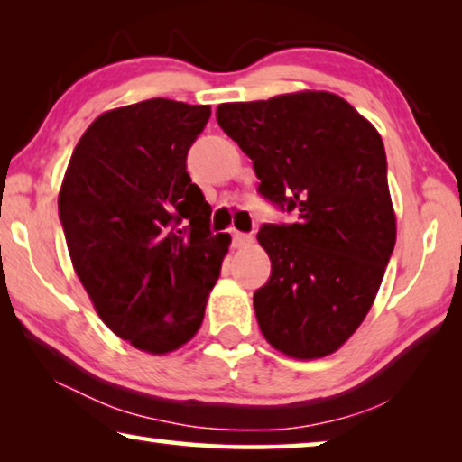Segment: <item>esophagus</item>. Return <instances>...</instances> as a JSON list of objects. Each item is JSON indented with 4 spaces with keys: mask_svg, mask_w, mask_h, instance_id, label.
Here are the masks:
<instances>
[{
    "mask_svg": "<svg viewBox=\"0 0 462 462\" xmlns=\"http://www.w3.org/2000/svg\"><path fill=\"white\" fill-rule=\"evenodd\" d=\"M232 242H234V246H236V248H246V246L253 245V236H250V234L234 232L232 234Z\"/></svg>",
    "mask_w": 462,
    "mask_h": 462,
    "instance_id": "obj_1",
    "label": "esophagus"
}]
</instances>
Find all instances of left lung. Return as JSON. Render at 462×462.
Listing matches in <instances>:
<instances>
[{
	"label": "left lung",
	"instance_id": "obj_1",
	"mask_svg": "<svg viewBox=\"0 0 462 462\" xmlns=\"http://www.w3.org/2000/svg\"><path fill=\"white\" fill-rule=\"evenodd\" d=\"M216 118L264 198L297 212L256 234L271 259L254 293L263 336L300 361L336 353L369 314L395 246L381 134L330 91L220 104Z\"/></svg>",
	"mask_w": 462,
	"mask_h": 462
}]
</instances>
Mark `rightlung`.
I'll return each instance as SVG.
<instances>
[{"label": "right lung", "instance_id": "1", "mask_svg": "<svg viewBox=\"0 0 462 462\" xmlns=\"http://www.w3.org/2000/svg\"><path fill=\"white\" fill-rule=\"evenodd\" d=\"M209 106L146 99L91 122L69 161L59 216L97 316L148 355L189 342L228 254L212 208L187 175ZM183 221V229L178 224Z\"/></svg>", "mask_w": 462, "mask_h": 462}]
</instances>
